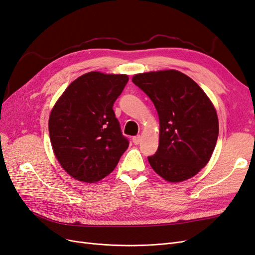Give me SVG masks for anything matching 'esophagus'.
<instances>
[{
    "instance_id": "esophagus-1",
    "label": "esophagus",
    "mask_w": 255,
    "mask_h": 255,
    "mask_svg": "<svg viewBox=\"0 0 255 255\" xmlns=\"http://www.w3.org/2000/svg\"><path fill=\"white\" fill-rule=\"evenodd\" d=\"M140 140H141V136H140V135H137V136L133 137V142H134V144H138V143L140 142Z\"/></svg>"
}]
</instances>
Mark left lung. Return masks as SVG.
<instances>
[{
    "mask_svg": "<svg viewBox=\"0 0 255 255\" xmlns=\"http://www.w3.org/2000/svg\"><path fill=\"white\" fill-rule=\"evenodd\" d=\"M132 81L158 114V149L148 157L153 170L168 182L190 179L208 163L217 142L219 123L211 100L176 70L136 74Z\"/></svg>",
    "mask_w": 255,
    "mask_h": 255,
    "instance_id": "1",
    "label": "left lung"
}]
</instances>
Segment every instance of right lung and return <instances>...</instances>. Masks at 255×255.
I'll return each mask as SVG.
<instances>
[{"label": "right lung", "mask_w": 255, "mask_h": 255, "mask_svg": "<svg viewBox=\"0 0 255 255\" xmlns=\"http://www.w3.org/2000/svg\"><path fill=\"white\" fill-rule=\"evenodd\" d=\"M128 81L126 74L88 72L69 85L54 105L49 118L52 148L75 180H102L128 149L113 110Z\"/></svg>", "instance_id": "1"}]
</instances>
